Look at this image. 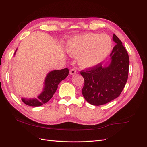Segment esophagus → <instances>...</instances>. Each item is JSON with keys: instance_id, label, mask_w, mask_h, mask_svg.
Returning a JSON list of instances; mask_svg holds the SVG:
<instances>
[{"instance_id": "esophagus-1", "label": "esophagus", "mask_w": 147, "mask_h": 147, "mask_svg": "<svg viewBox=\"0 0 147 147\" xmlns=\"http://www.w3.org/2000/svg\"><path fill=\"white\" fill-rule=\"evenodd\" d=\"M77 73V71L74 69V68H72L70 70V75H74Z\"/></svg>"}]
</instances>
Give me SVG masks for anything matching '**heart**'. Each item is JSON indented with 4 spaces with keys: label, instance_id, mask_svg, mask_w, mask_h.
Returning a JSON list of instances; mask_svg holds the SVG:
<instances>
[{
    "label": "heart",
    "instance_id": "obj_1",
    "mask_svg": "<svg viewBox=\"0 0 147 147\" xmlns=\"http://www.w3.org/2000/svg\"><path fill=\"white\" fill-rule=\"evenodd\" d=\"M112 40L107 34L89 33L75 36L68 41L66 50L78 57V63L84 68L97 66L106 59L111 51Z\"/></svg>",
    "mask_w": 147,
    "mask_h": 147
}]
</instances>
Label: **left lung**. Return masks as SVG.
Instances as JSON below:
<instances>
[{
  "mask_svg": "<svg viewBox=\"0 0 147 147\" xmlns=\"http://www.w3.org/2000/svg\"><path fill=\"white\" fill-rule=\"evenodd\" d=\"M113 40L116 45L110 54V61L80 71L84 79L82 95L94 106L105 104L119 97L128 80V54L115 34Z\"/></svg>",
  "mask_w": 147,
  "mask_h": 147,
  "instance_id": "1",
  "label": "left lung"
}]
</instances>
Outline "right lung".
<instances>
[{
    "label": "right lung",
    "instance_id": "1",
    "mask_svg": "<svg viewBox=\"0 0 147 147\" xmlns=\"http://www.w3.org/2000/svg\"><path fill=\"white\" fill-rule=\"evenodd\" d=\"M17 50L18 48L16 50L14 55H16ZM68 73L69 70L67 68L62 70H54L50 71L45 77L43 91L37 98L28 99L22 97V101L26 105L30 106H40L47 103L56 92L58 84L61 81L66 79L68 76Z\"/></svg>",
    "mask_w": 147,
    "mask_h": 147
}]
</instances>
